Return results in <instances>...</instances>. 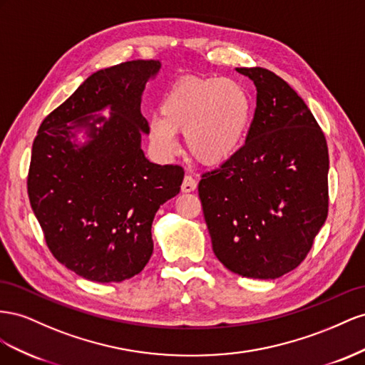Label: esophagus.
I'll return each mask as SVG.
<instances>
[{"mask_svg": "<svg viewBox=\"0 0 365 365\" xmlns=\"http://www.w3.org/2000/svg\"><path fill=\"white\" fill-rule=\"evenodd\" d=\"M195 188H197V182H195L194 177L185 175L183 183H182V191L183 192H192Z\"/></svg>", "mask_w": 365, "mask_h": 365, "instance_id": "obj_1", "label": "esophagus"}]
</instances>
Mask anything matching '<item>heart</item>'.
I'll return each instance as SVG.
<instances>
[{
  "instance_id": "heart-1",
  "label": "heart",
  "mask_w": 365,
  "mask_h": 365,
  "mask_svg": "<svg viewBox=\"0 0 365 365\" xmlns=\"http://www.w3.org/2000/svg\"><path fill=\"white\" fill-rule=\"evenodd\" d=\"M160 116L150 120V139L160 153L179 150L177 131L197 160L217 165L242 147L251 118L246 90L229 78H186L165 93Z\"/></svg>"
}]
</instances>
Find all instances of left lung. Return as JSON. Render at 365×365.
Returning a JSON list of instances; mask_svg holds the SVG:
<instances>
[{"mask_svg": "<svg viewBox=\"0 0 365 365\" xmlns=\"http://www.w3.org/2000/svg\"><path fill=\"white\" fill-rule=\"evenodd\" d=\"M246 142L199 183L215 257L231 272L275 279L309 254L329 211V150L304 101L262 67Z\"/></svg>", "mask_w": 365, "mask_h": 365, "instance_id": "8db88e82", "label": "left lung"}]
</instances>
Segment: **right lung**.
I'll return each mask as SVG.
<instances>
[{"label":"right lung","instance_id":"obj_1","mask_svg":"<svg viewBox=\"0 0 365 365\" xmlns=\"http://www.w3.org/2000/svg\"><path fill=\"white\" fill-rule=\"evenodd\" d=\"M160 61L93 73L43 120L27 177L30 205L59 263L98 283L138 275L153 254L151 225L179 194L183 168L151 163L140 148L142 93ZM106 108L110 118L98 113ZM84 130L88 140L77 143Z\"/></svg>","mask_w":365,"mask_h":365}]
</instances>
